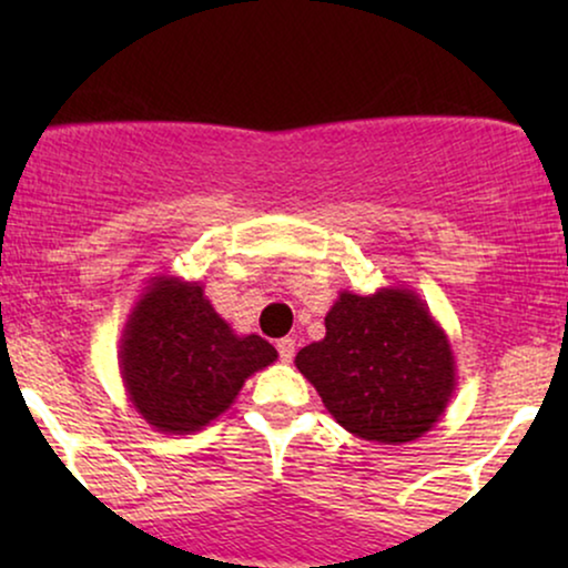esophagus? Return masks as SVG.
Wrapping results in <instances>:
<instances>
[{
    "instance_id": "1",
    "label": "esophagus",
    "mask_w": 568,
    "mask_h": 568,
    "mask_svg": "<svg viewBox=\"0 0 568 568\" xmlns=\"http://www.w3.org/2000/svg\"><path fill=\"white\" fill-rule=\"evenodd\" d=\"M276 352L282 362H292L294 359V338H278L276 341Z\"/></svg>"
}]
</instances>
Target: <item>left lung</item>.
I'll list each match as a JSON object with an SVG mask.
<instances>
[{
	"label": "left lung",
	"mask_w": 568,
	"mask_h": 568,
	"mask_svg": "<svg viewBox=\"0 0 568 568\" xmlns=\"http://www.w3.org/2000/svg\"><path fill=\"white\" fill-rule=\"evenodd\" d=\"M297 369L346 432L400 445L432 429L455 387L453 352L414 292H344Z\"/></svg>",
	"instance_id": "1"
}]
</instances>
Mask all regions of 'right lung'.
Wrapping results in <instances>:
<instances>
[{
  "mask_svg": "<svg viewBox=\"0 0 568 568\" xmlns=\"http://www.w3.org/2000/svg\"><path fill=\"white\" fill-rule=\"evenodd\" d=\"M276 348L261 336H235L199 284L160 278L139 302L121 344V375L131 403L160 432H199L230 408L253 372Z\"/></svg>",
  "mask_w": 568,
  "mask_h": 568,
  "instance_id": "obj_1",
  "label": "right lung"
}]
</instances>
